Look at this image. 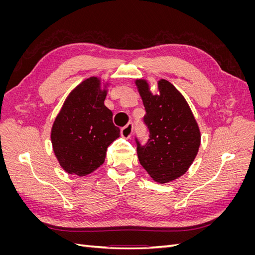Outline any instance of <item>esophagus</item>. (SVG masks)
Segmentation results:
<instances>
[{
	"instance_id": "1",
	"label": "esophagus",
	"mask_w": 255,
	"mask_h": 255,
	"mask_svg": "<svg viewBox=\"0 0 255 255\" xmlns=\"http://www.w3.org/2000/svg\"><path fill=\"white\" fill-rule=\"evenodd\" d=\"M132 133H133V125H132V123H128V125H127L125 128H121V136L123 138H126V139L129 138L130 135H132Z\"/></svg>"
}]
</instances>
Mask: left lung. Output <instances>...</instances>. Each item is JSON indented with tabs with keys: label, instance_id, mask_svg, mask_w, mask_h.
<instances>
[{
	"label": "left lung",
	"instance_id": "left-lung-1",
	"mask_svg": "<svg viewBox=\"0 0 255 255\" xmlns=\"http://www.w3.org/2000/svg\"><path fill=\"white\" fill-rule=\"evenodd\" d=\"M145 109L144 122L150 129L145 145L137 141L140 165L159 184L179 179L197 156L201 133L190 107L181 92L167 80L157 82L153 94L146 80L135 81Z\"/></svg>",
	"mask_w": 255,
	"mask_h": 255
}]
</instances>
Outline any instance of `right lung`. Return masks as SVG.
Listing matches in <instances>:
<instances>
[{
	"label": "right lung",
	"mask_w": 255,
	"mask_h": 255,
	"mask_svg": "<svg viewBox=\"0 0 255 255\" xmlns=\"http://www.w3.org/2000/svg\"><path fill=\"white\" fill-rule=\"evenodd\" d=\"M110 83L90 76L66 98L53 122V152L64 170L85 176L101 166L109 145L120 136L113 113L104 105Z\"/></svg>",
	"instance_id": "add662e5"
}]
</instances>
